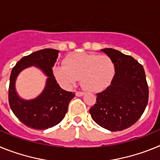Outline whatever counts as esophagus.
<instances>
[{"instance_id": "1", "label": "esophagus", "mask_w": 160, "mask_h": 160, "mask_svg": "<svg viewBox=\"0 0 160 160\" xmlns=\"http://www.w3.org/2000/svg\"><path fill=\"white\" fill-rule=\"evenodd\" d=\"M76 96H78V97H82V96L84 95V93L83 92H79V91H77V92L75 93Z\"/></svg>"}]
</instances>
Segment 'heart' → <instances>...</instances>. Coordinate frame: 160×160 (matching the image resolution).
I'll return each mask as SVG.
<instances>
[{
	"label": "heart",
	"mask_w": 160,
	"mask_h": 160,
	"mask_svg": "<svg viewBox=\"0 0 160 160\" xmlns=\"http://www.w3.org/2000/svg\"><path fill=\"white\" fill-rule=\"evenodd\" d=\"M63 64L53 68V73L59 84L70 88L81 80L83 89L98 92L111 85L115 74V66L107 55L93 53H74L65 58Z\"/></svg>",
	"instance_id": "b5f03b06"
}]
</instances>
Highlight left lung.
<instances>
[{
  "label": "left lung",
  "instance_id": "left-lung-1",
  "mask_svg": "<svg viewBox=\"0 0 160 160\" xmlns=\"http://www.w3.org/2000/svg\"><path fill=\"white\" fill-rule=\"evenodd\" d=\"M115 66L111 85L98 93L90 109L94 122L111 131H122L138 121L148 102V86L144 69L134 58L116 49H101Z\"/></svg>",
  "mask_w": 160,
  "mask_h": 160
}]
</instances>
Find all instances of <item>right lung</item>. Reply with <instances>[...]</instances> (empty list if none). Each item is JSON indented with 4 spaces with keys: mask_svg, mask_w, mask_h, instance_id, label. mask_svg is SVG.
<instances>
[{
    "mask_svg": "<svg viewBox=\"0 0 160 160\" xmlns=\"http://www.w3.org/2000/svg\"><path fill=\"white\" fill-rule=\"evenodd\" d=\"M59 50L44 49L22 58L12 68L9 79L8 102L17 118L25 126L35 130L54 127L64 118L69 103L75 94L66 91L57 83L53 73ZM38 68L48 77L43 91L33 100H25L17 94L16 80L26 68Z\"/></svg>",
    "mask_w": 160,
    "mask_h": 160,
    "instance_id": "add662e5",
    "label": "right lung"
}]
</instances>
